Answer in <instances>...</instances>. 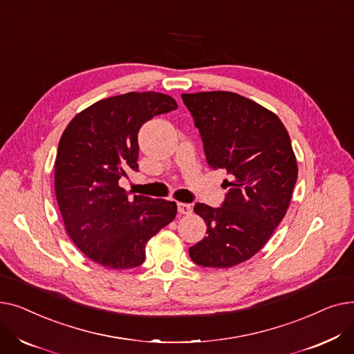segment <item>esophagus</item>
Here are the masks:
<instances>
[{
  "mask_svg": "<svg viewBox=\"0 0 354 354\" xmlns=\"http://www.w3.org/2000/svg\"><path fill=\"white\" fill-rule=\"evenodd\" d=\"M178 212L182 214V215H188L192 212V207L189 205V203H178Z\"/></svg>",
  "mask_w": 354,
  "mask_h": 354,
  "instance_id": "34e87169",
  "label": "esophagus"
}]
</instances>
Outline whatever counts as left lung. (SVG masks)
<instances>
[{"mask_svg": "<svg viewBox=\"0 0 354 354\" xmlns=\"http://www.w3.org/2000/svg\"><path fill=\"white\" fill-rule=\"evenodd\" d=\"M182 100L209 167L230 175L219 208L195 203L208 235L189 257L201 267H232L261 250L287 212L299 174L291 140L274 113L236 93L203 91Z\"/></svg>", "mask_w": 354, "mask_h": 354, "instance_id": "1", "label": "left lung"}]
</instances>
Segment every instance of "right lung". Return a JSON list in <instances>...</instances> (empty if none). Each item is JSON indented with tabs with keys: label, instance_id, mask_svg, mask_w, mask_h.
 <instances>
[{
	"label": "right lung",
	"instance_id": "1",
	"mask_svg": "<svg viewBox=\"0 0 354 354\" xmlns=\"http://www.w3.org/2000/svg\"><path fill=\"white\" fill-rule=\"evenodd\" d=\"M178 109L167 95L126 93L91 104L66 127L54 163L55 198L76 247L115 270L139 267L147 241L174 221L176 203L135 195L119 179L138 172V133Z\"/></svg>",
	"mask_w": 354,
	"mask_h": 354
}]
</instances>
